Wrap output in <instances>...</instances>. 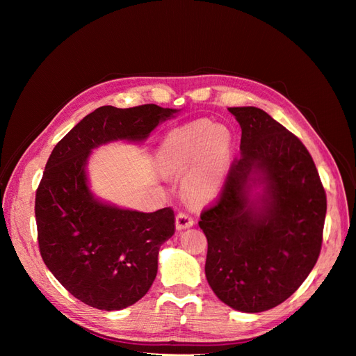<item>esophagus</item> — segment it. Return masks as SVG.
Listing matches in <instances>:
<instances>
[{"mask_svg": "<svg viewBox=\"0 0 356 356\" xmlns=\"http://www.w3.org/2000/svg\"><path fill=\"white\" fill-rule=\"evenodd\" d=\"M175 224L178 230H186L195 224V220H193L191 215H188L187 212H179L175 218Z\"/></svg>", "mask_w": 356, "mask_h": 356, "instance_id": "obj_1", "label": "esophagus"}]
</instances>
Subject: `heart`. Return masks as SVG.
<instances>
[{
    "label": "heart",
    "instance_id": "b5f03b06",
    "mask_svg": "<svg viewBox=\"0 0 356 356\" xmlns=\"http://www.w3.org/2000/svg\"><path fill=\"white\" fill-rule=\"evenodd\" d=\"M232 134L227 127L197 120L172 131L160 144L156 163L163 175L182 177L186 195L197 203L217 197L230 166Z\"/></svg>",
    "mask_w": 356,
    "mask_h": 356
}]
</instances>
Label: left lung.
Here are the masks:
<instances>
[{"label":"left lung","instance_id":"1","mask_svg":"<svg viewBox=\"0 0 356 356\" xmlns=\"http://www.w3.org/2000/svg\"><path fill=\"white\" fill-rule=\"evenodd\" d=\"M229 111L242 129L241 157L200 215L204 275L222 303L258 314L284 303L316 264L327 196L296 135L255 106Z\"/></svg>","mask_w":356,"mask_h":356}]
</instances>
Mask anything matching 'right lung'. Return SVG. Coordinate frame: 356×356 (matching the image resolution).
<instances>
[{
	"mask_svg": "<svg viewBox=\"0 0 356 356\" xmlns=\"http://www.w3.org/2000/svg\"><path fill=\"white\" fill-rule=\"evenodd\" d=\"M179 110L154 104L101 106L53 148L35 196L42 261L70 293L99 310L141 300L157 275L160 246L175 233L170 208L139 212L93 195L86 168L95 148L141 143Z\"/></svg>",
	"mask_w": 356,
	"mask_h": 356,
	"instance_id": "right-lung-1",
	"label": "right lung"
}]
</instances>
